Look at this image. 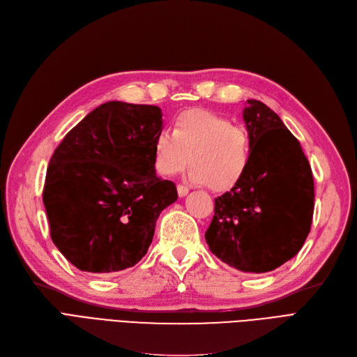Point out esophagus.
<instances>
[{
	"instance_id": "obj_1",
	"label": "esophagus",
	"mask_w": 357,
	"mask_h": 357,
	"mask_svg": "<svg viewBox=\"0 0 357 357\" xmlns=\"http://www.w3.org/2000/svg\"><path fill=\"white\" fill-rule=\"evenodd\" d=\"M176 190H178V195L179 197H185V195L188 194V187H185V185H178L176 187Z\"/></svg>"
}]
</instances>
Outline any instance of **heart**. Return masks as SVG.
Instances as JSON below:
<instances>
[{
    "label": "heart",
    "instance_id": "heart-1",
    "mask_svg": "<svg viewBox=\"0 0 357 357\" xmlns=\"http://www.w3.org/2000/svg\"><path fill=\"white\" fill-rule=\"evenodd\" d=\"M250 155L249 136L240 126L208 109H188L175 119L174 132L162 129L153 141L157 174L174 176L192 167L188 179L215 191L234 187L246 172Z\"/></svg>",
    "mask_w": 357,
    "mask_h": 357
}]
</instances>
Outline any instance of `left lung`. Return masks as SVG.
Here are the masks:
<instances>
[{
  "label": "left lung",
  "mask_w": 357,
  "mask_h": 357,
  "mask_svg": "<svg viewBox=\"0 0 357 357\" xmlns=\"http://www.w3.org/2000/svg\"><path fill=\"white\" fill-rule=\"evenodd\" d=\"M243 121L250 145L246 172L215 199L204 237L229 267L267 273L303 248L313 220L314 182L300 142L266 103L248 99Z\"/></svg>",
  "instance_id": "1"
}]
</instances>
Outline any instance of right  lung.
Here are the masks:
<instances>
[{
  "instance_id": "add662e5",
  "label": "right lung",
  "mask_w": 357,
  "mask_h": 357,
  "mask_svg": "<svg viewBox=\"0 0 357 357\" xmlns=\"http://www.w3.org/2000/svg\"><path fill=\"white\" fill-rule=\"evenodd\" d=\"M162 117L154 105L109 100L54 149L43 202L53 243L78 270L133 267L151 245L160 213L176 202L175 183L160 179L153 162Z\"/></svg>"
}]
</instances>
